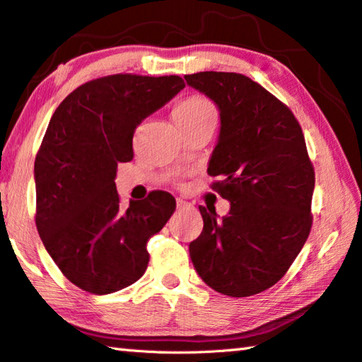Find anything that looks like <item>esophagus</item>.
Returning <instances> with one entry per match:
<instances>
[{
    "label": "esophagus",
    "mask_w": 362,
    "mask_h": 362,
    "mask_svg": "<svg viewBox=\"0 0 362 362\" xmlns=\"http://www.w3.org/2000/svg\"><path fill=\"white\" fill-rule=\"evenodd\" d=\"M188 206H189V203H187V201L177 198V209H185V207H188Z\"/></svg>",
    "instance_id": "obj_1"
}]
</instances>
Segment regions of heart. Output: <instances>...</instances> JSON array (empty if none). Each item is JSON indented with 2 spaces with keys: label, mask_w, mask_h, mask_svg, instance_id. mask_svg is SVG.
I'll list each match as a JSON object with an SVG mask.
<instances>
[{
  "label": "heart",
  "mask_w": 362,
  "mask_h": 362,
  "mask_svg": "<svg viewBox=\"0 0 362 362\" xmlns=\"http://www.w3.org/2000/svg\"><path fill=\"white\" fill-rule=\"evenodd\" d=\"M207 113H214L211 102L206 100L204 97L194 95L180 102L179 105L174 108V119H192Z\"/></svg>",
  "instance_id": "heart-1"
}]
</instances>
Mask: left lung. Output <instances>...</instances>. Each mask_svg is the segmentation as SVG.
Instances as JSON below:
<instances>
[{
	"label": "left lung",
	"instance_id": "1",
	"mask_svg": "<svg viewBox=\"0 0 362 362\" xmlns=\"http://www.w3.org/2000/svg\"><path fill=\"white\" fill-rule=\"evenodd\" d=\"M185 79L220 112L207 174L222 179L212 187L230 201L223 217L199 206L204 226L189 257L214 291L254 296L284 276L310 235L315 170L302 127L284 103L240 73Z\"/></svg>",
	"mask_w": 362,
	"mask_h": 362
}]
</instances>
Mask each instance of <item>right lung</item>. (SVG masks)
Returning a JSON list of instances; mask_svg holds the SVG:
<instances>
[{
  "label": "right lung",
  "instance_id": "1",
  "mask_svg": "<svg viewBox=\"0 0 362 362\" xmlns=\"http://www.w3.org/2000/svg\"><path fill=\"white\" fill-rule=\"evenodd\" d=\"M185 88L180 76L113 75L73 90L49 121L35 159L36 228L65 278L86 292L124 289L148 265V240L175 199L153 192L122 209L115 179L134 156L137 126Z\"/></svg>",
  "mask_w": 362,
  "mask_h": 362
}]
</instances>
